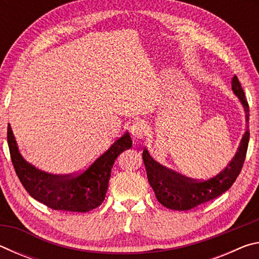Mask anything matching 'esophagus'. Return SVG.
<instances>
[{"label":"esophagus","instance_id":"1","mask_svg":"<svg viewBox=\"0 0 259 259\" xmlns=\"http://www.w3.org/2000/svg\"><path fill=\"white\" fill-rule=\"evenodd\" d=\"M130 133L136 139H142L147 134V125L144 121H136L130 128Z\"/></svg>","mask_w":259,"mask_h":259}]
</instances>
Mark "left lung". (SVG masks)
Returning a JSON list of instances; mask_svg holds the SVG:
<instances>
[{
    "mask_svg": "<svg viewBox=\"0 0 259 259\" xmlns=\"http://www.w3.org/2000/svg\"><path fill=\"white\" fill-rule=\"evenodd\" d=\"M232 90L240 99L244 108L245 122L249 123V105L236 75L232 78ZM249 125L241 139L238 151L221 172L204 181L187 178L161 165L150 155L147 148L143 151V160L145 163L148 183L159 202L168 209L185 211L198 205L216 199L233 185L243 166L249 143Z\"/></svg>",
    "mask_w": 259,
    "mask_h": 259,
    "instance_id": "obj_1",
    "label": "left lung"
}]
</instances>
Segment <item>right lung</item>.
Listing matches in <instances>:
<instances>
[{
    "mask_svg": "<svg viewBox=\"0 0 259 259\" xmlns=\"http://www.w3.org/2000/svg\"><path fill=\"white\" fill-rule=\"evenodd\" d=\"M8 145L17 176L32 198L54 210L87 212L105 200L114 161L133 146V140L125 133L88 168L68 176L48 174L28 163L20 154L10 124Z\"/></svg>",
    "mask_w": 259,
    "mask_h": 259,
    "instance_id": "1",
    "label": "right lung"
}]
</instances>
